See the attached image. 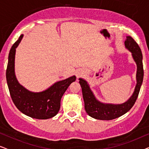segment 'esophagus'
<instances>
[{"label":"esophagus","mask_w":149,"mask_h":149,"mask_svg":"<svg viewBox=\"0 0 149 149\" xmlns=\"http://www.w3.org/2000/svg\"><path fill=\"white\" fill-rule=\"evenodd\" d=\"M81 74H82V72H81V71L78 70V71H77V72H76V76H77V78H78V77H79L80 76H81Z\"/></svg>","instance_id":"obj_1"}]
</instances>
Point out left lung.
<instances>
[{
	"label": "left lung",
	"mask_w": 149,
	"mask_h": 149,
	"mask_svg": "<svg viewBox=\"0 0 149 149\" xmlns=\"http://www.w3.org/2000/svg\"><path fill=\"white\" fill-rule=\"evenodd\" d=\"M125 48L132 53V58L137 66L136 85L132 96L122 104H109L100 102L93 94L86 81L79 78V83L82 88L86 113L92 118L99 120H112L123 115L130 111L135 104L143 81L144 70L142 64V54L140 47L131 36H126Z\"/></svg>",
	"instance_id": "obj_1"
}]
</instances>
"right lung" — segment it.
<instances>
[{
	"mask_svg": "<svg viewBox=\"0 0 149 149\" xmlns=\"http://www.w3.org/2000/svg\"><path fill=\"white\" fill-rule=\"evenodd\" d=\"M23 36V34L19 36L9 52L6 78L10 95L15 107L24 115L34 119H50L58 114L62 97L69 85L76 80V77L59 81L40 92L30 91L22 86L15 76V57L16 48Z\"/></svg>",
	"mask_w": 149,
	"mask_h": 149,
	"instance_id": "1",
	"label": "right lung"
}]
</instances>
